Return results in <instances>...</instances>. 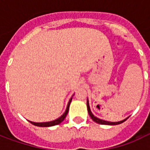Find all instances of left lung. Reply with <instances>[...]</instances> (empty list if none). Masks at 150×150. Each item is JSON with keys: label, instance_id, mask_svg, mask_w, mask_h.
<instances>
[{"label": "left lung", "instance_id": "1", "mask_svg": "<svg viewBox=\"0 0 150 150\" xmlns=\"http://www.w3.org/2000/svg\"><path fill=\"white\" fill-rule=\"evenodd\" d=\"M87 107H88V114H89V116H91V118L93 120H94L95 122L97 123V124H100V125H120V124H121L124 121H125L126 120L128 119L129 117H127L125 120H120V121H117V122H111V121H107V120H101L100 118H98L96 116H95L92 112H91V108H90V106H89V101L87 100Z\"/></svg>", "mask_w": 150, "mask_h": 150}]
</instances>
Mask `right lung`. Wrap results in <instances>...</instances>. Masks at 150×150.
<instances>
[{
    "instance_id": "1",
    "label": "right lung",
    "mask_w": 150,
    "mask_h": 150,
    "mask_svg": "<svg viewBox=\"0 0 150 150\" xmlns=\"http://www.w3.org/2000/svg\"><path fill=\"white\" fill-rule=\"evenodd\" d=\"M74 96V95H73ZM72 100V97L70 99V100H69L68 104H67V108H66L65 112L62 114V116L59 117L58 119L54 120H52V121H48V122H33V121H30V120H29V122H30L32 125H34L35 126H38V127H51V126H54L57 125H59L61 122L63 121V120L65 119V117L67 115V113H68L69 111V107H70V104H71V102Z\"/></svg>"
}]
</instances>
